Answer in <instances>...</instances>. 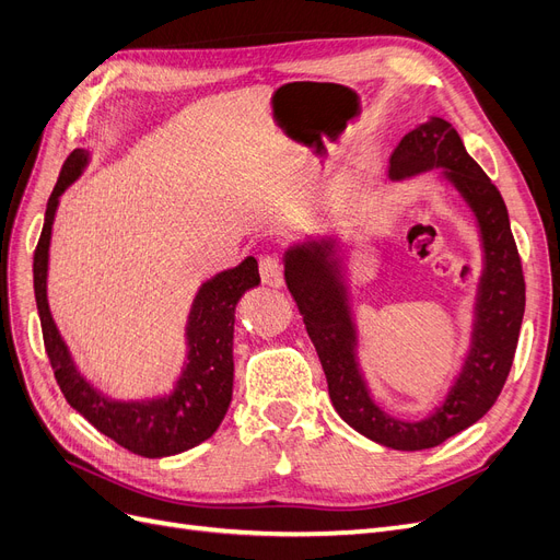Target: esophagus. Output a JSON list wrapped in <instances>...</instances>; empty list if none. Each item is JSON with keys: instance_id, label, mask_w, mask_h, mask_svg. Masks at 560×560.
I'll return each mask as SVG.
<instances>
[{"instance_id": "esophagus-1", "label": "esophagus", "mask_w": 560, "mask_h": 560, "mask_svg": "<svg viewBox=\"0 0 560 560\" xmlns=\"http://www.w3.org/2000/svg\"><path fill=\"white\" fill-rule=\"evenodd\" d=\"M260 279L269 288H281L283 285V265L277 256H262L260 258Z\"/></svg>"}]
</instances>
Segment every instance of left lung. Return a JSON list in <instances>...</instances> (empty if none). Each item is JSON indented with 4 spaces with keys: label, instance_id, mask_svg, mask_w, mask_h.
<instances>
[{
    "label": "left lung",
    "instance_id": "obj_1",
    "mask_svg": "<svg viewBox=\"0 0 560 560\" xmlns=\"http://www.w3.org/2000/svg\"><path fill=\"white\" fill-rule=\"evenodd\" d=\"M439 171L466 202L478 225L482 269L475 283L468 348L443 401L422 420L385 412L360 366V335L350 304V252L346 233L306 235L283 252L285 285L298 302L308 339L323 364L329 399L339 418L362 436L392 450H427L478 422L499 399L526 306L522 260L510 231L508 207L462 136L443 117H429L408 131L389 156V179L404 182Z\"/></svg>",
    "mask_w": 560,
    "mask_h": 560
}]
</instances>
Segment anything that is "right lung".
<instances>
[{"label":"right lung","mask_w":560,"mask_h":560,"mask_svg":"<svg viewBox=\"0 0 560 560\" xmlns=\"http://www.w3.org/2000/svg\"><path fill=\"white\" fill-rule=\"evenodd\" d=\"M88 163V150H75L67 159L48 198L44 231L34 252V295L46 353L61 395L103 436L140 457H173L210 439L231 406L235 308L242 295L260 283L258 262L254 256H246L237 267L223 269L200 283L184 325L186 355L168 392L140 399L108 395L78 369L48 304L50 240L59 198Z\"/></svg>","instance_id":"add662e5"}]
</instances>
